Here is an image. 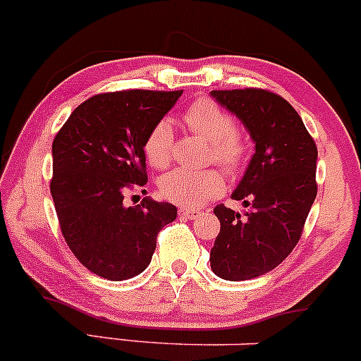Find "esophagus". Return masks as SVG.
<instances>
[{"instance_id": "esophagus-1", "label": "esophagus", "mask_w": 361, "mask_h": 361, "mask_svg": "<svg viewBox=\"0 0 361 361\" xmlns=\"http://www.w3.org/2000/svg\"><path fill=\"white\" fill-rule=\"evenodd\" d=\"M179 215L182 216V219H189V220H192V219H196L197 215H200V212L195 210V208L180 207V208H179Z\"/></svg>"}]
</instances>
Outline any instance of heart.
Returning a JSON list of instances; mask_svg holds the SVG:
<instances>
[{"label": "heart", "mask_w": 361, "mask_h": 361, "mask_svg": "<svg viewBox=\"0 0 361 361\" xmlns=\"http://www.w3.org/2000/svg\"><path fill=\"white\" fill-rule=\"evenodd\" d=\"M184 122L192 133L210 142V158L227 172L234 173L247 157L246 137L234 127V118L220 104L207 98L196 99L184 114ZM173 133L169 120H160L145 139V154L157 169H164L172 160ZM226 189V180L219 170L173 169L160 179V191L166 200L184 207H201Z\"/></svg>", "instance_id": "heart-1"}]
</instances>
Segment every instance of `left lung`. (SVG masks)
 <instances>
[{
    "label": "left lung",
    "mask_w": 361,
    "mask_h": 361,
    "mask_svg": "<svg viewBox=\"0 0 361 361\" xmlns=\"http://www.w3.org/2000/svg\"><path fill=\"white\" fill-rule=\"evenodd\" d=\"M255 142V154L232 200L247 212L216 204L220 232L212 270L226 281H247L274 270L294 250L317 196V146L298 111L267 89L212 91Z\"/></svg>",
    "instance_id": "left-lung-1"
}]
</instances>
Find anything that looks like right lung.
<instances>
[{
  "mask_svg": "<svg viewBox=\"0 0 361 361\" xmlns=\"http://www.w3.org/2000/svg\"><path fill=\"white\" fill-rule=\"evenodd\" d=\"M182 91L104 92L75 108L53 141L51 196L61 234L75 258L108 281L145 272L158 232L173 222L172 203L123 195L148 182L145 139Z\"/></svg>",
  "mask_w": 361,
  "mask_h": 361,
  "instance_id": "right-lung-1",
  "label": "right lung"
}]
</instances>
